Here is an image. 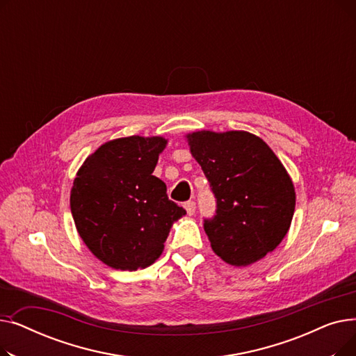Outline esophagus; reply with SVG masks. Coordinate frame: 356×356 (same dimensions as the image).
Masks as SVG:
<instances>
[{
  "label": "esophagus",
  "mask_w": 356,
  "mask_h": 356,
  "mask_svg": "<svg viewBox=\"0 0 356 356\" xmlns=\"http://www.w3.org/2000/svg\"><path fill=\"white\" fill-rule=\"evenodd\" d=\"M184 209H186V212H188L189 216H192L195 213V211H196V203L193 200L186 202L184 203Z\"/></svg>",
  "instance_id": "esophagus-1"
}]
</instances>
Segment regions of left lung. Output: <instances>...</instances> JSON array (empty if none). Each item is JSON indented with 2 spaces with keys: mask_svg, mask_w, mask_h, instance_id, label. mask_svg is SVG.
<instances>
[{
  "mask_svg": "<svg viewBox=\"0 0 356 356\" xmlns=\"http://www.w3.org/2000/svg\"><path fill=\"white\" fill-rule=\"evenodd\" d=\"M216 197L204 220L213 252L234 267L251 266L287 235L296 208L294 184L268 144L248 131L186 134Z\"/></svg>",
  "mask_w": 356,
  "mask_h": 356,
  "instance_id": "1",
  "label": "left lung"
}]
</instances>
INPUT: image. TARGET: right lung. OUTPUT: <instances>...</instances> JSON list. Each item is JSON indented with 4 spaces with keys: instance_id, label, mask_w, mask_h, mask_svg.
<instances>
[{
    "instance_id": "add662e5",
    "label": "right lung",
    "mask_w": 356,
    "mask_h": 356,
    "mask_svg": "<svg viewBox=\"0 0 356 356\" xmlns=\"http://www.w3.org/2000/svg\"><path fill=\"white\" fill-rule=\"evenodd\" d=\"M164 137L131 136L102 144L79 167L70 191L74 227L89 251L122 271L152 266L186 211L153 176Z\"/></svg>"
}]
</instances>
